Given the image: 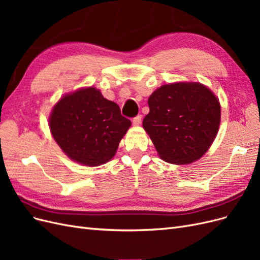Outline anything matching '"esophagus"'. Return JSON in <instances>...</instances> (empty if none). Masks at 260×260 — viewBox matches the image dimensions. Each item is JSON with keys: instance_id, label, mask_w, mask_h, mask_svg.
<instances>
[{"instance_id": "1", "label": "esophagus", "mask_w": 260, "mask_h": 260, "mask_svg": "<svg viewBox=\"0 0 260 260\" xmlns=\"http://www.w3.org/2000/svg\"><path fill=\"white\" fill-rule=\"evenodd\" d=\"M141 120H142V116L138 115V116H136L135 118H133L132 122H133V124H135V125H138V124L141 123Z\"/></svg>"}]
</instances>
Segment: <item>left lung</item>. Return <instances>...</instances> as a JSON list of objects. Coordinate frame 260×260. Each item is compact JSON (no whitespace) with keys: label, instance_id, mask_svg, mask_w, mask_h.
Masks as SVG:
<instances>
[{"label":"left lung","instance_id":"obj_1","mask_svg":"<svg viewBox=\"0 0 260 260\" xmlns=\"http://www.w3.org/2000/svg\"><path fill=\"white\" fill-rule=\"evenodd\" d=\"M148 106L143 128L165 161L193 162L214 142L221 111L218 99L205 85L198 82L162 85L149 96Z\"/></svg>","mask_w":260,"mask_h":260}]
</instances>
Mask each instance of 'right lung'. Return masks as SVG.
I'll return each instance as SVG.
<instances>
[{"label":"right lung","instance_id":"right-lung-1","mask_svg":"<svg viewBox=\"0 0 260 260\" xmlns=\"http://www.w3.org/2000/svg\"><path fill=\"white\" fill-rule=\"evenodd\" d=\"M49 121L52 136L64 153L90 167L113 158L131 125L119 106L92 86L60 99Z\"/></svg>","mask_w":260,"mask_h":260}]
</instances>
